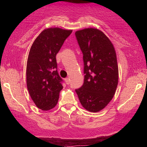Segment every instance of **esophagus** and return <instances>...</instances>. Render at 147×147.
Masks as SVG:
<instances>
[{"instance_id": "1", "label": "esophagus", "mask_w": 147, "mask_h": 147, "mask_svg": "<svg viewBox=\"0 0 147 147\" xmlns=\"http://www.w3.org/2000/svg\"><path fill=\"white\" fill-rule=\"evenodd\" d=\"M65 83H66L68 85V84H70V79H69V78H65Z\"/></svg>"}]
</instances>
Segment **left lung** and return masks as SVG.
<instances>
[{
  "instance_id": "left-lung-1",
  "label": "left lung",
  "mask_w": 147,
  "mask_h": 147,
  "mask_svg": "<svg viewBox=\"0 0 147 147\" xmlns=\"http://www.w3.org/2000/svg\"><path fill=\"white\" fill-rule=\"evenodd\" d=\"M83 53L84 82L75 91L85 109L92 113L102 110L111 102L118 84L115 50L109 38L96 28L75 32Z\"/></svg>"
}]
</instances>
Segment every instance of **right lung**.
I'll return each instance as SVG.
<instances>
[{
	"label": "right lung",
	"mask_w": 147,
	"mask_h": 147,
	"mask_svg": "<svg viewBox=\"0 0 147 147\" xmlns=\"http://www.w3.org/2000/svg\"><path fill=\"white\" fill-rule=\"evenodd\" d=\"M72 32L59 28L45 29L30 48L26 68L27 87L35 105L43 111L55 107L63 89L56 55Z\"/></svg>",
	"instance_id": "right-lung-1"
}]
</instances>
